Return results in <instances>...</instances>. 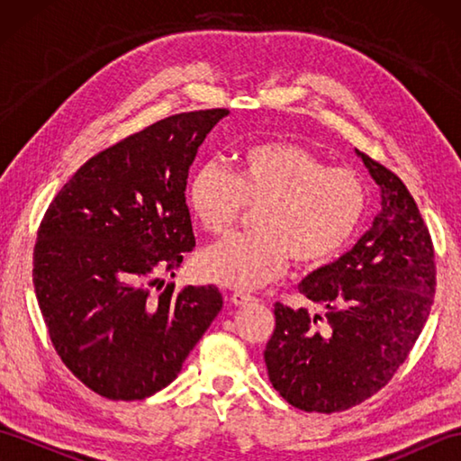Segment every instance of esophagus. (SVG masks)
I'll return each instance as SVG.
<instances>
[{
	"label": "esophagus",
	"instance_id": "esophagus-1",
	"mask_svg": "<svg viewBox=\"0 0 461 461\" xmlns=\"http://www.w3.org/2000/svg\"><path fill=\"white\" fill-rule=\"evenodd\" d=\"M253 301H256V297H251L249 293L236 291V293H233V295H231V303H233V305H236V307H246V305H249V303H253Z\"/></svg>",
	"mask_w": 461,
	"mask_h": 461
}]
</instances>
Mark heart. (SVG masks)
<instances>
[{"instance_id": "heart-1", "label": "heart", "mask_w": 461, "mask_h": 461, "mask_svg": "<svg viewBox=\"0 0 461 461\" xmlns=\"http://www.w3.org/2000/svg\"><path fill=\"white\" fill-rule=\"evenodd\" d=\"M194 218L213 236L228 233L246 212L259 208L258 231L205 249L200 273L233 289H258L277 279L289 256L297 266H322L355 238L366 212V188L345 166L287 140H266L240 154L238 174L208 160L188 180Z\"/></svg>"}]
</instances>
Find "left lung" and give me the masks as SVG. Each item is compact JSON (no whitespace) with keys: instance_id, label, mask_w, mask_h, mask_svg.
Listing matches in <instances>:
<instances>
[{"instance_id":"1","label":"left lung","mask_w":461,"mask_h":461,"mask_svg":"<svg viewBox=\"0 0 461 461\" xmlns=\"http://www.w3.org/2000/svg\"><path fill=\"white\" fill-rule=\"evenodd\" d=\"M355 152L378 184L380 212L355 248L299 283L325 312L277 303L263 352L273 388L305 412H340L386 386L434 303V248L414 198L396 174Z\"/></svg>"}]
</instances>
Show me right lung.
I'll list each match as a JSON object with an SVG mask.
<instances>
[{"label":"right lung","instance_id":"obj_1","mask_svg":"<svg viewBox=\"0 0 461 461\" xmlns=\"http://www.w3.org/2000/svg\"><path fill=\"white\" fill-rule=\"evenodd\" d=\"M230 111L168 116L73 174L47 208L33 285L57 355L111 400H142L180 375L223 307L215 285L150 287L195 246L185 180L205 136Z\"/></svg>","mask_w":461,"mask_h":461}]
</instances>
